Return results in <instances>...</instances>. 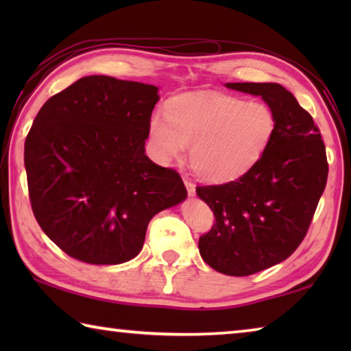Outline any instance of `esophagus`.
Listing matches in <instances>:
<instances>
[{"mask_svg":"<svg viewBox=\"0 0 351 351\" xmlns=\"http://www.w3.org/2000/svg\"><path fill=\"white\" fill-rule=\"evenodd\" d=\"M184 184H186V189H187L189 197H195V184L187 181V180H184Z\"/></svg>","mask_w":351,"mask_h":351,"instance_id":"obj_1","label":"esophagus"}]
</instances>
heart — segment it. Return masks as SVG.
Instances as JSON below:
<instances>
[{
  "instance_id": "obj_1",
  "label": "heart",
  "mask_w": 351,
  "mask_h": 351,
  "mask_svg": "<svg viewBox=\"0 0 351 351\" xmlns=\"http://www.w3.org/2000/svg\"><path fill=\"white\" fill-rule=\"evenodd\" d=\"M277 128L274 110L263 100L228 94H198L171 100L165 117L148 122V148L159 164L178 159L189 147V164L206 182L235 181L254 169Z\"/></svg>"
}]
</instances>
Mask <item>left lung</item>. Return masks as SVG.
Instances as JSON below:
<instances>
[{"instance_id":"left-lung-1","label":"left lung","mask_w":351,"mask_h":351,"mask_svg":"<svg viewBox=\"0 0 351 351\" xmlns=\"http://www.w3.org/2000/svg\"><path fill=\"white\" fill-rule=\"evenodd\" d=\"M260 96L277 117L271 145L254 169L237 181L198 187L217 223L199 239V254L212 269L245 277L268 269L293 254L306 235L328 162L319 128L278 83H224Z\"/></svg>"}]
</instances>
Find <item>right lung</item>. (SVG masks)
<instances>
[{
	"label": "right lung",
	"mask_w": 351,
	"mask_h": 351,
	"mask_svg": "<svg viewBox=\"0 0 351 351\" xmlns=\"http://www.w3.org/2000/svg\"><path fill=\"white\" fill-rule=\"evenodd\" d=\"M158 100L154 85L88 75L35 117L25 142L32 210L71 257L125 263L142 251L150 219L187 198L181 176L145 154Z\"/></svg>",
	"instance_id": "add662e5"
}]
</instances>
